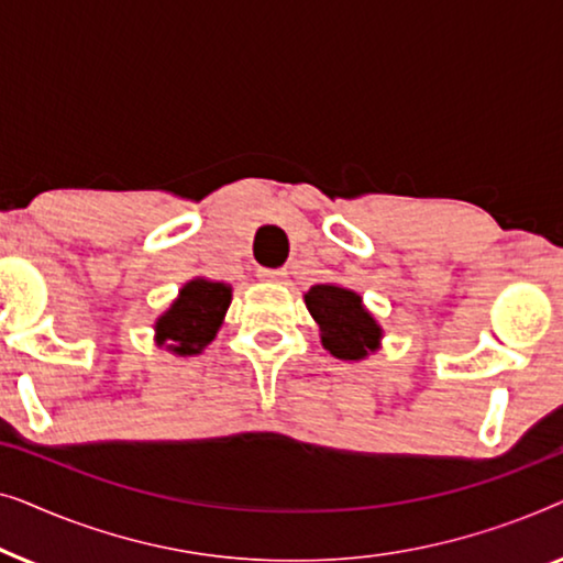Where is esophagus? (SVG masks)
Listing matches in <instances>:
<instances>
[{"mask_svg":"<svg viewBox=\"0 0 563 563\" xmlns=\"http://www.w3.org/2000/svg\"><path fill=\"white\" fill-rule=\"evenodd\" d=\"M256 276L261 282H282L287 272H284V268H258Z\"/></svg>","mask_w":563,"mask_h":563,"instance_id":"1","label":"esophagus"}]
</instances>
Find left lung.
I'll return each mask as SVG.
<instances>
[{"mask_svg": "<svg viewBox=\"0 0 563 563\" xmlns=\"http://www.w3.org/2000/svg\"><path fill=\"white\" fill-rule=\"evenodd\" d=\"M305 305L318 320L322 345L335 358L358 361L379 345L382 330L364 310L356 291L333 284H314L305 295Z\"/></svg>", "mask_w": 563, "mask_h": 563, "instance_id": "8db88e82", "label": "left lung"}]
</instances>
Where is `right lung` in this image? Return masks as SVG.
Masks as SVG:
<instances>
[{
  "instance_id": "1",
  "label": "right lung",
  "mask_w": 563,
  "mask_h": 563,
  "mask_svg": "<svg viewBox=\"0 0 563 563\" xmlns=\"http://www.w3.org/2000/svg\"><path fill=\"white\" fill-rule=\"evenodd\" d=\"M230 307V287L220 282L195 279L179 291L164 318L156 322L158 345L179 356L199 353L212 341Z\"/></svg>"
}]
</instances>
